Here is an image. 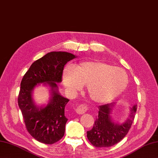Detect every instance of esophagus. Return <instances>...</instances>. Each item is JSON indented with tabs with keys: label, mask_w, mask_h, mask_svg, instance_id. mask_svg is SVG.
Listing matches in <instances>:
<instances>
[{
	"label": "esophagus",
	"mask_w": 158,
	"mask_h": 158,
	"mask_svg": "<svg viewBox=\"0 0 158 158\" xmlns=\"http://www.w3.org/2000/svg\"><path fill=\"white\" fill-rule=\"evenodd\" d=\"M88 110V107L87 106V105H80L79 106H78L75 109V111L78 114H83L87 111V110Z\"/></svg>",
	"instance_id": "1"
}]
</instances>
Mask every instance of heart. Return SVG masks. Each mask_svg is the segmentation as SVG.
<instances>
[{
    "label": "heart",
    "instance_id": "1",
    "mask_svg": "<svg viewBox=\"0 0 158 158\" xmlns=\"http://www.w3.org/2000/svg\"><path fill=\"white\" fill-rule=\"evenodd\" d=\"M64 87L70 92L79 90L86 84V92L95 102L114 99L127 87L128 75L123 69L98 60L83 61L64 68L62 75Z\"/></svg>",
    "mask_w": 158,
    "mask_h": 158
}]
</instances>
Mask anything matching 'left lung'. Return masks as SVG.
Listing matches in <instances>:
<instances>
[{"label": "left lung", "instance_id": "1", "mask_svg": "<svg viewBox=\"0 0 158 158\" xmlns=\"http://www.w3.org/2000/svg\"><path fill=\"white\" fill-rule=\"evenodd\" d=\"M114 107V103L99 106L94 127L87 132V139L95 147L113 146L122 140L131 128L135 118L137 105L131 108L128 119L121 124L115 123L111 119L110 114Z\"/></svg>", "mask_w": 158, "mask_h": 158}]
</instances>
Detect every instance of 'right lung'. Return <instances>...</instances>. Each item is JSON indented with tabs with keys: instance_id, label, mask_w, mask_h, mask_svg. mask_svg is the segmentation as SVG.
I'll return each instance as SVG.
<instances>
[{
	"instance_id": "1",
	"label": "right lung",
	"mask_w": 158,
	"mask_h": 158,
	"mask_svg": "<svg viewBox=\"0 0 158 158\" xmlns=\"http://www.w3.org/2000/svg\"><path fill=\"white\" fill-rule=\"evenodd\" d=\"M76 56L67 52H48L31 64L21 83L18 104L31 135L40 143L52 144L62 138L68 120L64 107L69 102L60 95L56 83L62 81L65 64ZM39 83L51 87V99L45 107H38L31 97L33 89Z\"/></svg>"
}]
</instances>
